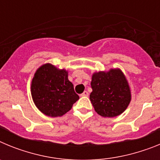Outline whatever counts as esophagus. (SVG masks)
<instances>
[{
    "instance_id": "obj_1",
    "label": "esophagus",
    "mask_w": 160,
    "mask_h": 160,
    "mask_svg": "<svg viewBox=\"0 0 160 160\" xmlns=\"http://www.w3.org/2000/svg\"><path fill=\"white\" fill-rule=\"evenodd\" d=\"M89 95V93L87 92V91H86V90H85L84 92L82 93V94H81V96L82 97H87V96Z\"/></svg>"
}]
</instances>
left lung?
Listing matches in <instances>:
<instances>
[{"mask_svg": "<svg viewBox=\"0 0 160 160\" xmlns=\"http://www.w3.org/2000/svg\"><path fill=\"white\" fill-rule=\"evenodd\" d=\"M90 99L98 114L105 118L120 115L131 100L129 83L119 68L94 72L91 78Z\"/></svg>", "mask_w": 160, "mask_h": 160, "instance_id": "8db88e82", "label": "left lung"}]
</instances>
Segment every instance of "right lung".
Returning <instances> with one entry per match:
<instances>
[{"instance_id": "add662e5", "label": "right lung", "mask_w": 160, "mask_h": 160, "mask_svg": "<svg viewBox=\"0 0 160 160\" xmlns=\"http://www.w3.org/2000/svg\"><path fill=\"white\" fill-rule=\"evenodd\" d=\"M30 91L37 108L49 117L64 115L79 98L68 79V70L50 63L38 68L31 82Z\"/></svg>"}]
</instances>
